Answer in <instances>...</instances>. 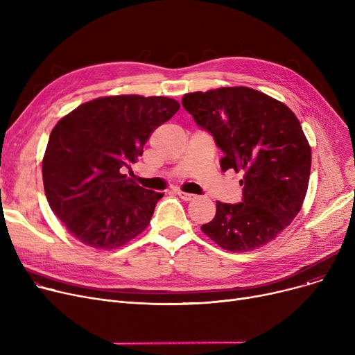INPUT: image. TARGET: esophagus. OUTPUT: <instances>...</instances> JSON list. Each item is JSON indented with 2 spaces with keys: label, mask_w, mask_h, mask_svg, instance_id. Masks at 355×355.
<instances>
[{
  "label": "esophagus",
  "mask_w": 355,
  "mask_h": 355,
  "mask_svg": "<svg viewBox=\"0 0 355 355\" xmlns=\"http://www.w3.org/2000/svg\"><path fill=\"white\" fill-rule=\"evenodd\" d=\"M177 194H178V197H180L181 200H184V201H191V200H194V198H196V196H194V194H191V193L178 191Z\"/></svg>",
  "instance_id": "1"
}]
</instances>
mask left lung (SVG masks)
<instances>
[{"label": "left lung", "mask_w": 355, "mask_h": 355, "mask_svg": "<svg viewBox=\"0 0 355 355\" xmlns=\"http://www.w3.org/2000/svg\"><path fill=\"white\" fill-rule=\"evenodd\" d=\"M182 106L225 154L221 170L243 173V200L217 201L202 233L233 253L265 246L291 225L306 196L311 146L301 122L285 103L245 86L187 93Z\"/></svg>", "instance_id": "1"}]
</instances>
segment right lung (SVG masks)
Instances as JSON below:
<instances>
[{
  "instance_id": "obj_1",
  "label": "right lung",
  "mask_w": 355,
  "mask_h": 355,
  "mask_svg": "<svg viewBox=\"0 0 355 355\" xmlns=\"http://www.w3.org/2000/svg\"><path fill=\"white\" fill-rule=\"evenodd\" d=\"M178 109L175 99L165 96H105L55 123L43 158V182L50 209L73 237L112 250L148 227L164 194L139 187L122 171Z\"/></svg>"
}]
</instances>
